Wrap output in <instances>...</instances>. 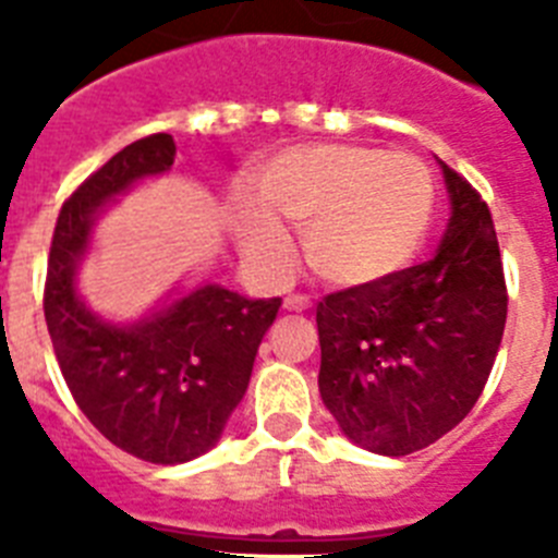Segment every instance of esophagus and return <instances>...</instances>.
Masks as SVG:
<instances>
[{
  "label": "esophagus",
  "instance_id": "34e87169",
  "mask_svg": "<svg viewBox=\"0 0 558 558\" xmlns=\"http://www.w3.org/2000/svg\"><path fill=\"white\" fill-rule=\"evenodd\" d=\"M284 310H288V313H304V310H310V299L299 293L284 295Z\"/></svg>",
  "mask_w": 558,
  "mask_h": 558
}]
</instances>
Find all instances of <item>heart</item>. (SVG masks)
<instances>
[{
	"label": "heart",
	"instance_id": "b5f03b06",
	"mask_svg": "<svg viewBox=\"0 0 558 558\" xmlns=\"http://www.w3.org/2000/svg\"><path fill=\"white\" fill-rule=\"evenodd\" d=\"M256 204L236 215V236L256 263L288 259L302 231L307 265L324 282L360 288L416 254L433 209L430 172L416 156L366 145H302L256 175Z\"/></svg>",
	"mask_w": 558,
	"mask_h": 558
}]
</instances>
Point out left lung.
Returning <instances> with one entry per match:
<instances>
[{
  "label": "left lung",
  "mask_w": 558,
  "mask_h": 558,
  "mask_svg": "<svg viewBox=\"0 0 558 558\" xmlns=\"http://www.w3.org/2000/svg\"><path fill=\"white\" fill-rule=\"evenodd\" d=\"M452 215L436 256L324 295L318 391L340 430L377 456H411L475 408L509 313L489 206L445 161Z\"/></svg>",
  "instance_id": "left-lung-1"
}]
</instances>
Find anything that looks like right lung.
<instances>
[{
  "mask_svg": "<svg viewBox=\"0 0 558 558\" xmlns=\"http://www.w3.org/2000/svg\"><path fill=\"white\" fill-rule=\"evenodd\" d=\"M172 161L170 133H153L92 172L61 206L44 284V318L77 408L111 445L150 463H184L215 447L282 307V299L201 284L117 327L81 302L77 265L102 206Z\"/></svg>",
  "mask_w": 558,
  "mask_h": 558,
  "instance_id": "obj_1",
  "label": "right lung"
}]
</instances>
